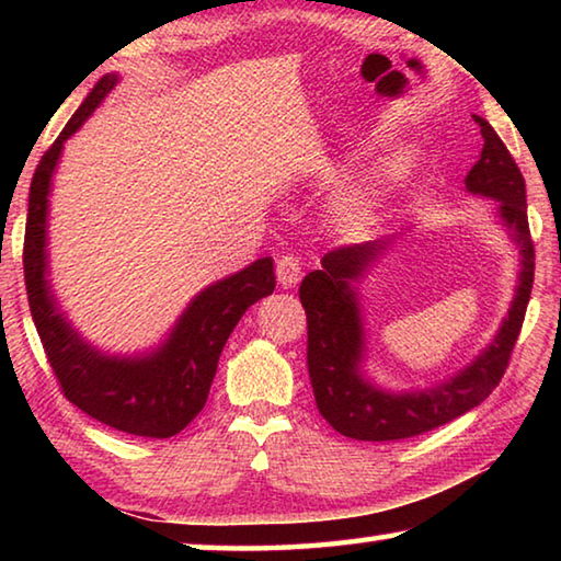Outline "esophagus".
Here are the masks:
<instances>
[{
    "label": "esophagus",
    "mask_w": 561,
    "mask_h": 561,
    "mask_svg": "<svg viewBox=\"0 0 561 561\" xmlns=\"http://www.w3.org/2000/svg\"><path fill=\"white\" fill-rule=\"evenodd\" d=\"M299 277H301V262L297 254H282L277 260V282L284 289H289L299 282Z\"/></svg>",
    "instance_id": "1"
}]
</instances>
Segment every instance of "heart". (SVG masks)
Instances as JSON below:
<instances>
[{
	"instance_id": "1",
	"label": "heart",
	"mask_w": 561,
	"mask_h": 561,
	"mask_svg": "<svg viewBox=\"0 0 561 561\" xmlns=\"http://www.w3.org/2000/svg\"><path fill=\"white\" fill-rule=\"evenodd\" d=\"M396 180H398V168L393 165V168L383 170V173H378L376 178L366 180V183L356 185L354 190H348L344 210L351 220H358V222L371 220Z\"/></svg>"
}]
</instances>
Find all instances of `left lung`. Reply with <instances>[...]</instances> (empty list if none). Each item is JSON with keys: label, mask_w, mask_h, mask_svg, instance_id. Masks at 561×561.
Segmentation results:
<instances>
[{"label": "left lung", "mask_w": 561, "mask_h": 561, "mask_svg": "<svg viewBox=\"0 0 561 561\" xmlns=\"http://www.w3.org/2000/svg\"><path fill=\"white\" fill-rule=\"evenodd\" d=\"M472 118L480 126L485 146L465 178V187L472 195L497 201L502 222L519 244L522 270L515 299L497 336L468 368L425 391L391 393L374 386L360 371L364 324L354 282L364 277L368 264L396 240V234L327 252L321 257V270L304 277L299 299L307 311V366L317 408L331 428L346 438L383 443L428 433L480 405L507 371L535 282V244L527 222L525 178L495 128L485 118Z\"/></svg>", "instance_id": "8db88e82"}]
</instances>
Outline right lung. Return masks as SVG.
I'll list each match as a JSON object with an SVG mask.
<instances>
[{
  "label": "right lung",
  "instance_id": "1",
  "mask_svg": "<svg viewBox=\"0 0 561 561\" xmlns=\"http://www.w3.org/2000/svg\"><path fill=\"white\" fill-rule=\"evenodd\" d=\"M118 83L106 73L34 170L24 232V282L34 327L64 396L103 425L146 438H170L203 411L222 348L254 301L274 291L272 257L210 284L178 319L168 339L144 356H106L79 336L46 279L49 187L64 140L83 126Z\"/></svg>",
  "mask_w": 561,
  "mask_h": 561
}]
</instances>
